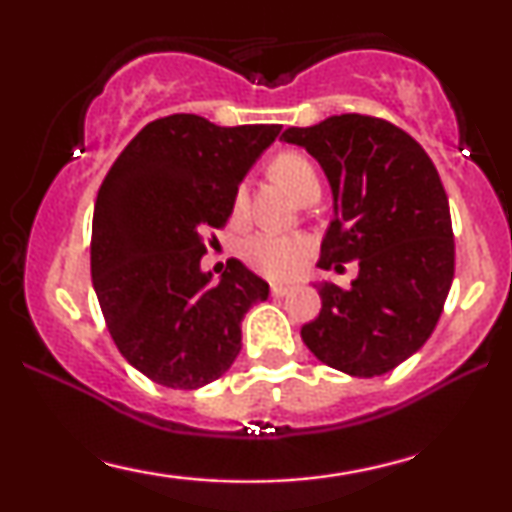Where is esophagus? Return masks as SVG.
Returning a JSON list of instances; mask_svg holds the SVG:
<instances>
[{
    "label": "esophagus",
    "instance_id": "34e87169",
    "mask_svg": "<svg viewBox=\"0 0 512 512\" xmlns=\"http://www.w3.org/2000/svg\"><path fill=\"white\" fill-rule=\"evenodd\" d=\"M269 291H272V296L281 298V296H289V293L293 291V286H289V284H272V286H269Z\"/></svg>",
    "mask_w": 512,
    "mask_h": 512
}]
</instances>
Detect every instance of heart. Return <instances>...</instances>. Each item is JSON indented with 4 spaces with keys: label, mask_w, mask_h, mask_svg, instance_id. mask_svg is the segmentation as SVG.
Here are the masks:
<instances>
[{
    "label": "heart",
    "mask_w": 512,
    "mask_h": 512,
    "mask_svg": "<svg viewBox=\"0 0 512 512\" xmlns=\"http://www.w3.org/2000/svg\"><path fill=\"white\" fill-rule=\"evenodd\" d=\"M272 175L293 197L301 199H317L320 195V175L308 156L301 151H281L274 156ZM248 204V187L240 185L233 199V214L240 216ZM308 243L301 236H279V233H257L248 243L243 245V257L255 272L272 279H284L301 267Z\"/></svg>",
    "instance_id": "obj_1"
}]
</instances>
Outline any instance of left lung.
I'll use <instances>...</instances> for the list:
<instances>
[{
	"instance_id": "left-lung-1",
	"label": "left lung",
	"mask_w": 512,
	"mask_h": 512,
	"mask_svg": "<svg viewBox=\"0 0 512 512\" xmlns=\"http://www.w3.org/2000/svg\"><path fill=\"white\" fill-rule=\"evenodd\" d=\"M281 139L315 156L332 185L334 219L317 267L358 262L349 289L317 286L322 308L303 325V342L342 373L383 375L426 344L455 276L438 170L414 137L373 115H332Z\"/></svg>"
}]
</instances>
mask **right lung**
I'll list each match as a JSON object with an SVG mask.
<instances>
[{
	"instance_id": "add662e5",
	"label": "right lung",
	"mask_w": 512,
	"mask_h": 512,
	"mask_svg": "<svg viewBox=\"0 0 512 512\" xmlns=\"http://www.w3.org/2000/svg\"><path fill=\"white\" fill-rule=\"evenodd\" d=\"M281 125L219 127L199 115L149 122L105 175L93 207L91 279L105 327L139 373L173 390L221 378L240 322L267 281L228 260L219 284L199 262L228 223L240 180Z\"/></svg>"
}]
</instances>
